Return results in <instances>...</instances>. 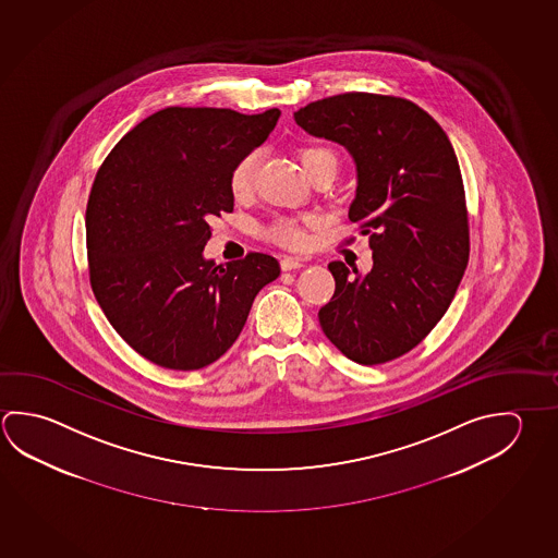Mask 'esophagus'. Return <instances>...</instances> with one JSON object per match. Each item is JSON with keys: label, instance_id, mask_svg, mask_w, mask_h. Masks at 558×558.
<instances>
[{"label": "esophagus", "instance_id": "obj_1", "mask_svg": "<svg viewBox=\"0 0 558 558\" xmlns=\"http://www.w3.org/2000/svg\"><path fill=\"white\" fill-rule=\"evenodd\" d=\"M280 265H282V270H295V268H302L303 260L293 258V256H283L282 260H280Z\"/></svg>", "mask_w": 558, "mask_h": 558}]
</instances>
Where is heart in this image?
Masks as SVG:
<instances>
[{"instance_id":"obj_1","label":"heart","mask_w":558,"mask_h":558,"mask_svg":"<svg viewBox=\"0 0 558 558\" xmlns=\"http://www.w3.org/2000/svg\"><path fill=\"white\" fill-rule=\"evenodd\" d=\"M258 150L246 153L245 157L236 162L231 170L229 186L233 196L243 197L255 186L256 170H258ZM300 160L307 178H315L317 174H337L339 170V158L331 148L322 145H305L300 148ZM310 219H292V217H280L272 226L266 229V236L278 245L288 248H303L307 243L305 226H310Z\"/></svg>"}]
</instances>
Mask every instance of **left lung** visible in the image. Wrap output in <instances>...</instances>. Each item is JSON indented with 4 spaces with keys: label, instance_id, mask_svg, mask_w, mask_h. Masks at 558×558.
Segmentation results:
<instances>
[{
    "label": "left lung",
    "instance_id": "8db88e82",
    "mask_svg": "<svg viewBox=\"0 0 558 558\" xmlns=\"http://www.w3.org/2000/svg\"><path fill=\"white\" fill-rule=\"evenodd\" d=\"M313 137L356 165L352 223L371 233L372 270L329 265L331 302L319 310L327 339L359 364L393 361L417 347L449 310L469 265V214L447 133L410 99L349 92L293 113Z\"/></svg>",
    "mask_w": 558,
    "mask_h": 558
}]
</instances>
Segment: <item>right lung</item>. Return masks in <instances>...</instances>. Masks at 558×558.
<instances>
[{
	"instance_id": "1",
	"label": "right lung",
	"mask_w": 558,
	"mask_h": 558,
	"mask_svg": "<svg viewBox=\"0 0 558 558\" xmlns=\"http://www.w3.org/2000/svg\"><path fill=\"white\" fill-rule=\"evenodd\" d=\"M280 109L167 108L131 129L99 167L86 209L89 283L131 349L170 371L223 356L275 256L204 258L209 221L233 211L231 170L265 143Z\"/></svg>"
}]
</instances>
